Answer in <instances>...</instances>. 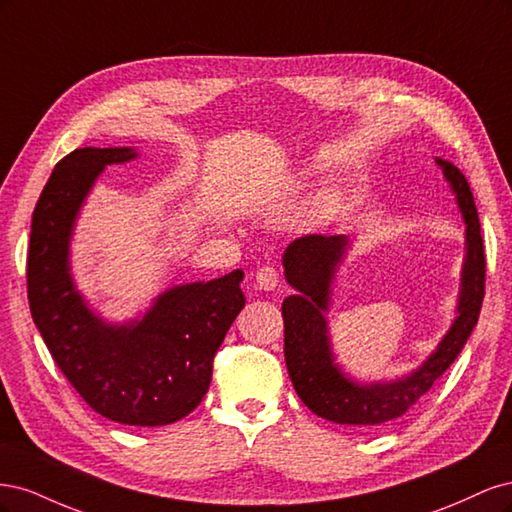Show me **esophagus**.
I'll return each mask as SVG.
<instances>
[{"label": "esophagus", "instance_id": "34e87169", "mask_svg": "<svg viewBox=\"0 0 512 512\" xmlns=\"http://www.w3.org/2000/svg\"><path fill=\"white\" fill-rule=\"evenodd\" d=\"M256 282L262 290H273V288H277V284L282 282V273H280V269H275L271 265L260 267L256 271Z\"/></svg>", "mask_w": 512, "mask_h": 512}]
</instances>
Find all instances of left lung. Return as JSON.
I'll return each mask as SVG.
<instances>
[{"mask_svg": "<svg viewBox=\"0 0 512 512\" xmlns=\"http://www.w3.org/2000/svg\"><path fill=\"white\" fill-rule=\"evenodd\" d=\"M446 179L457 192V203L468 224V258L463 267L459 316L427 363L406 380L393 384L359 386L346 380L331 361L327 322L322 312L329 307L333 269L344 254V235H307L294 239L284 254L286 280L299 292L284 299V356L294 391L314 414L333 423L356 427H380L406 414L444 371L457 359L478 322L485 297L487 260L480 237L478 211L468 179L461 170L438 160Z\"/></svg>", "mask_w": 512, "mask_h": 512, "instance_id": "8db88e82", "label": "left lung"}]
</instances>
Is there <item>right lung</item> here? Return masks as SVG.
<instances>
[{"label":"right lung","mask_w":512,"mask_h":512,"mask_svg":"<svg viewBox=\"0 0 512 512\" xmlns=\"http://www.w3.org/2000/svg\"><path fill=\"white\" fill-rule=\"evenodd\" d=\"M134 156L128 147H83L57 162L32 215L27 299L55 365L89 408L156 427L190 414L209 391L215 352L245 305L243 271L168 290L128 327L91 316L68 273L72 222L100 170Z\"/></svg>","instance_id":"obj_1"}]
</instances>
